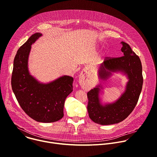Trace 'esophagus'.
Wrapping results in <instances>:
<instances>
[{
    "label": "esophagus",
    "instance_id": "esophagus-1",
    "mask_svg": "<svg viewBox=\"0 0 157 157\" xmlns=\"http://www.w3.org/2000/svg\"><path fill=\"white\" fill-rule=\"evenodd\" d=\"M86 75H87V70H84V71L82 72V73L81 74V75H80V77L79 78L81 79L82 80H84L85 77L86 76Z\"/></svg>",
    "mask_w": 157,
    "mask_h": 157
}]
</instances>
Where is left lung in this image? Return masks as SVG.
Returning a JSON list of instances; mask_svg holds the SVG:
<instances>
[{"label":"left lung","instance_id":"left-lung-1","mask_svg":"<svg viewBox=\"0 0 157 157\" xmlns=\"http://www.w3.org/2000/svg\"><path fill=\"white\" fill-rule=\"evenodd\" d=\"M123 56L106 58L99 65L98 77L107 81L113 73H121L128 79L124 91L113 102H104V86L100 83L87 93V111L90 119L100 125H111L125 119L135 108L143 85L142 66L139 57L129 44L121 42Z\"/></svg>","mask_w":157,"mask_h":157}]
</instances>
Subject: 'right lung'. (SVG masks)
I'll list each match as a JSON object with an SVG mask.
<instances>
[{
	"instance_id": "add662e5",
	"label": "right lung",
	"mask_w": 157,
	"mask_h": 157,
	"mask_svg": "<svg viewBox=\"0 0 157 157\" xmlns=\"http://www.w3.org/2000/svg\"><path fill=\"white\" fill-rule=\"evenodd\" d=\"M42 33L33 34L18 50L13 61L12 88L21 109L33 120L51 123L61 119L66 98L73 91V78L63 75L42 82L29 70V58L33 44Z\"/></svg>"
}]
</instances>
